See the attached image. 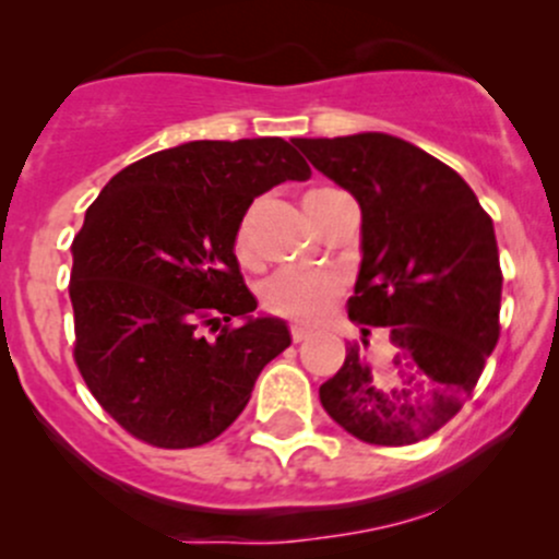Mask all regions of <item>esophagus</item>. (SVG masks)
I'll list each match as a JSON object with an SVG mask.
<instances>
[{"label":"esophagus","mask_w":559,"mask_h":559,"mask_svg":"<svg viewBox=\"0 0 559 559\" xmlns=\"http://www.w3.org/2000/svg\"><path fill=\"white\" fill-rule=\"evenodd\" d=\"M307 336H310V331L299 329V325H292V338H294V344L305 342V338H307Z\"/></svg>","instance_id":"esophagus-1"}]
</instances>
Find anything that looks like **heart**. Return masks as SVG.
<instances>
[{
	"label": "heart",
	"instance_id": "obj_1",
	"mask_svg": "<svg viewBox=\"0 0 559 559\" xmlns=\"http://www.w3.org/2000/svg\"><path fill=\"white\" fill-rule=\"evenodd\" d=\"M336 194V189H312L305 194V210L310 221L316 217L318 207L325 199ZM254 213L258 207H249L241 215L239 226H236L234 236V252L243 265H252L258 260V247H254ZM342 294V281L338 275L318 271V273H299V271H284L275 273L265 281L260 288L262 307L273 316L294 320L301 325H316L325 318L331 310L333 301Z\"/></svg>",
	"mask_w": 559,
	"mask_h": 559
}]
</instances>
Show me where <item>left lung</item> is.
Masks as SVG:
<instances>
[{
  "label": "left lung",
  "instance_id": "obj_1",
  "mask_svg": "<svg viewBox=\"0 0 559 559\" xmlns=\"http://www.w3.org/2000/svg\"><path fill=\"white\" fill-rule=\"evenodd\" d=\"M297 146L362 213L349 318L386 333L346 346L320 402L378 447L428 439L463 407L499 338L502 271L491 217L449 165L409 141L365 131ZM368 336V329H362Z\"/></svg>",
  "mask_w": 559,
  "mask_h": 559
}]
</instances>
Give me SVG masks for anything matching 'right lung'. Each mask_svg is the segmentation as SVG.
I'll use <instances>...</instances> for the list:
<instances>
[{
	"label": "right lung",
	"mask_w": 559,
	"mask_h": 559,
	"mask_svg": "<svg viewBox=\"0 0 559 559\" xmlns=\"http://www.w3.org/2000/svg\"><path fill=\"white\" fill-rule=\"evenodd\" d=\"M297 141H186L128 165L86 210L70 249L75 362L146 444L213 441L292 344L286 320L252 316L234 236L260 194L312 176Z\"/></svg>",
	"instance_id": "right-lung-1"
}]
</instances>
